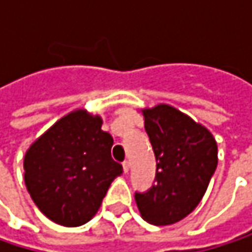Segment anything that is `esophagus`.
I'll use <instances>...</instances> for the list:
<instances>
[{
    "label": "esophagus",
    "mask_w": 252,
    "mask_h": 252,
    "mask_svg": "<svg viewBox=\"0 0 252 252\" xmlns=\"http://www.w3.org/2000/svg\"><path fill=\"white\" fill-rule=\"evenodd\" d=\"M123 168H124V172H126V174H128V171H129V168H131L129 162H124V163H123Z\"/></svg>",
    "instance_id": "obj_1"
}]
</instances>
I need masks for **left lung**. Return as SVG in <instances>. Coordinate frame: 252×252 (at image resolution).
Returning <instances> with one entry per match:
<instances>
[{
	"instance_id": "left-lung-1",
	"label": "left lung",
	"mask_w": 252,
	"mask_h": 252,
	"mask_svg": "<svg viewBox=\"0 0 252 252\" xmlns=\"http://www.w3.org/2000/svg\"><path fill=\"white\" fill-rule=\"evenodd\" d=\"M156 158V184L135 192L141 218L155 226L187 218L201 201L218 166V143L204 126L176 108L141 109Z\"/></svg>"
}]
</instances>
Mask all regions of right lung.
<instances>
[{"mask_svg":"<svg viewBox=\"0 0 252 252\" xmlns=\"http://www.w3.org/2000/svg\"><path fill=\"white\" fill-rule=\"evenodd\" d=\"M102 117L76 109L60 118L25 155L26 188L37 209L67 227L87 223L123 166L111 156L114 138Z\"/></svg>","mask_w":252,"mask_h":252,"instance_id":"obj_1","label":"right lung"}]
</instances>
